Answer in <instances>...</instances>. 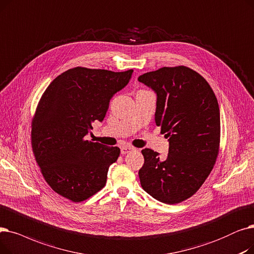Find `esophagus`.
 I'll use <instances>...</instances> for the list:
<instances>
[{"mask_svg":"<svg viewBox=\"0 0 254 254\" xmlns=\"http://www.w3.org/2000/svg\"><path fill=\"white\" fill-rule=\"evenodd\" d=\"M133 150H134V148H133V147H130V146H124V147L121 148V154H122V155H125V154H127V153H129V152H131V151H133Z\"/></svg>","mask_w":254,"mask_h":254,"instance_id":"1","label":"esophagus"}]
</instances>
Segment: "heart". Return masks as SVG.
<instances>
[{
  "instance_id": "obj_1",
  "label": "heart",
  "mask_w": 254,
  "mask_h": 254,
  "mask_svg": "<svg viewBox=\"0 0 254 254\" xmlns=\"http://www.w3.org/2000/svg\"><path fill=\"white\" fill-rule=\"evenodd\" d=\"M141 92H142V91H141Z\"/></svg>"
}]
</instances>
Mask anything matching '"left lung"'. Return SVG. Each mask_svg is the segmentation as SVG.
<instances>
[{
    "label": "left lung",
    "mask_w": 254,
    "mask_h": 254,
    "mask_svg": "<svg viewBox=\"0 0 254 254\" xmlns=\"http://www.w3.org/2000/svg\"><path fill=\"white\" fill-rule=\"evenodd\" d=\"M138 80L157 94L155 122L168 137L166 159L141 151L140 185L155 199L174 204L191 197L212 172L219 152L220 112L208 81L185 66L147 72Z\"/></svg>",
    "instance_id": "obj_1"
}]
</instances>
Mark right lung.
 <instances>
[{
  "label": "right lung",
  "instance_id": "1",
  "mask_svg": "<svg viewBox=\"0 0 254 254\" xmlns=\"http://www.w3.org/2000/svg\"><path fill=\"white\" fill-rule=\"evenodd\" d=\"M132 72L75 67L57 76L43 93L32 121V149L46 183L58 194L79 202L101 190L118 147L86 138L102 122L113 96Z\"/></svg>",
  "mask_w": 254,
  "mask_h": 254
}]
</instances>
